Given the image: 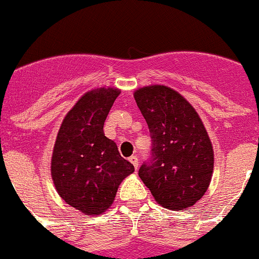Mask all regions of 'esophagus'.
Masks as SVG:
<instances>
[{"label":"esophagus","mask_w":259,"mask_h":259,"mask_svg":"<svg viewBox=\"0 0 259 259\" xmlns=\"http://www.w3.org/2000/svg\"><path fill=\"white\" fill-rule=\"evenodd\" d=\"M130 161L132 162V165H134L135 169H136V170H137V168H139V157L135 156V155H134V156L130 157Z\"/></svg>","instance_id":"1"}]
</instances>
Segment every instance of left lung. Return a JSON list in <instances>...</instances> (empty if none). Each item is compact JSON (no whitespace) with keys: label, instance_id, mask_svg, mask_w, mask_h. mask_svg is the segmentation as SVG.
<instances>
[{"label":"left lung","instance_id":"8db88e82","mask_svg":"<svg viewBox=\"0 0 259 259\" xmlns=\"http://www.w3.org/2000/svg\"><path fill=\"white\" fill-rule=\"evenodd\" d=\"M135 100L151 136L150 157L140 168V178L162 207H191L207 191L213 170L205 125L194 108L168 86L139 89Z\"/></svg>","mask_w":259,"mask_h":259}]
</instances>
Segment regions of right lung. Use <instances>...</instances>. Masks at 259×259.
Returning <instances> with one entry per match:
<instances>
[{
    "instance_id": "obj_1",
    "label": "right lung",
    "mask_w": 259,
    "mask_h": 259,
    "mask_svg": "<svg viewBox=\"0 0 259 259\" xmlns=\"http://www.w3.org/2000/svg\"><path fill=\"white\" fill-rule=\"evenodd\" d=\"M119 93L113 88L86 93L65 117L54 144L51 171L56 189L86 215L109 208L120 182L135 171L103 131Z\"/></svg>"
}]
</instances>
